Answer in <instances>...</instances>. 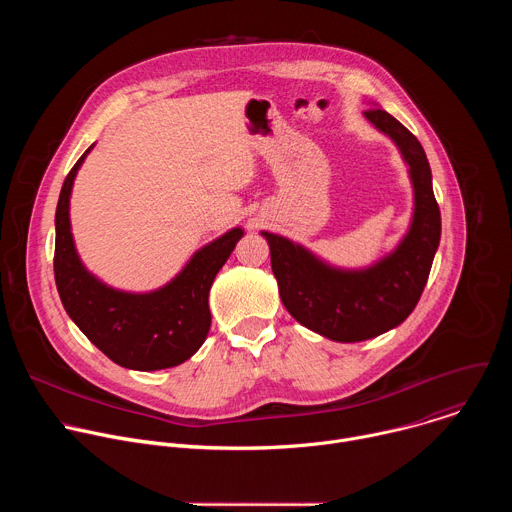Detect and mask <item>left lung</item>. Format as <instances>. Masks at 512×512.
<instances>
[{"instance_id":"obj_1","label":"left lung","mask_w":512,"mask_h":512,"mask_svg":"<svg viewBox=\"0 0 512 512\" xmlns=\"http://www.w3.org/2000/svg\"><path fill=\"white\" fill-rule=\"evenodd\" d=\"M364 117L399 145L409 164L415 212L399 247L373 267L342 271L279 235L261 233L269 243L271 269L287 312L302 326L336 342L375 338L399 326L413 312L442 235V214L421 143L379 107L367 109Z\"/></svg>"}]
</instances>
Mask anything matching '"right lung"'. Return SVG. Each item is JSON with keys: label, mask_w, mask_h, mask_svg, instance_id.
<instances>
[{"label": "right lung", "mask_w": 512, "mask_h": 512, "mask_svg": "<svg viewBox=\"0 0 512 512\" xmlns=\"http://www.w3.org/2000/svg\"><path fill=\"white\" fill-rule=\"evenodd\" d=\"M91 148L64 178L56 206L58 296L72 322L119 367L133 371L176 367L202 346L210 330L208 291L243 237V229H233L202 247L176 279L152 294H125L107 287L81 263L68 218L72 182Z\"/></svg>", "instance_id": "1"}]
</instances>
